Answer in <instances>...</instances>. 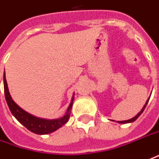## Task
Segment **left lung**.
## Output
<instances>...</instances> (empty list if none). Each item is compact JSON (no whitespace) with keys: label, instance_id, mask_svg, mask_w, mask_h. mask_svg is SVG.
Segmentation results:
<instances>
[{"label":"left lung","instance_id":"1","mask_svg":"<svg viewBox=\"0 0 159 159\" xmlns=\"http://www.w3.org/2000/svg\"><path fill=\"white\" fill-rule=\"evenodd\" d=\"M149 98H150V97H148V100H147V101H146L145 105H144V106H143V107H142V110H141V111H140V112H139L138 114L136 115L134 117H133V118H131V119H129V120L118 121L117 123H119V124H127V123H133V122H134V121L136 120V119H137V118H138V117H139V116H140L141 115H142V112H143V110L145 109V107H146V106H147V104H148V100H149Z\"/></svg>","mask_w":159,"mask_h":159}]
</instances>
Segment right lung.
Wrapping results in <instances>:
<instances>
[{"instance_id": "add662e5", "label": "right lung", "mask_w": 159, "mask_h": 159, "mask_svg": "<svg viewBox=\"0 0 159 159\" xmlns=\"http://www.w3.org/2000/svg\"><path fill=\"white\" fill-rule=\"evenodd\" d=\"M3 82L5 99H6L7 104L9 106L11 112L20 124H22L25 127L27 128L29 131H31L32 133L36 134H51V133L55 132L56 130H58L59 128L62 127L69 119L75 94H73L72 100H71V102H70L69 106L66 109V114L64 115L62 117L57 118V119H45V118H40V117L34 116L33 115L27 113L23 108H21L17 104H16V102L12 100L10 92H9L6 77H5V72H4L3 75Z\"/></svg>"}]
</instances>
